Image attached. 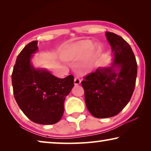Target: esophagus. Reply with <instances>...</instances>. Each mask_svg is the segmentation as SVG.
I'll return each instance as SVG.
<instances>
[{"label": "esophagus", "mask_w": 151, "mask_h": 151, "mask_svg": "<svg viewBox=\"0 0 151 151\" xmlns=\"http://www.w3.org/2000/svg\"><path fill=\"white\" fill-rule=\"evenodd\" d=\"M81 80L78 78H75L74 80V84H75V85H78L81 83Z\"/></svg>", "instance_id": "1"}]
</instances>
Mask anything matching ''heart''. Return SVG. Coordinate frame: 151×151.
Here are the masks:
<instances>
[{
	"instance_id": "heart-1",
	"label": "heart",
	"mask_w": 151,
	"mask_h": 151,
	"mask_svg": "<svg viewBox=\"0 0 151 151\" xmlns=\"http://www.w3.org/2000/svg\"><path fill=\"white\" fill-rule=\"evenodd\" d=\"M100 50V46L97 43H92L89 40H81L68 46L64 53V58L66 60H78L82 58V67L88 71L95 65Z\"/></svg>"
}]
</instances>
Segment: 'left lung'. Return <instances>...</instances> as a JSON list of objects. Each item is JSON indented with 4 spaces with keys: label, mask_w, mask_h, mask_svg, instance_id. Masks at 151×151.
Here are the masks:
<instances>
[{
    "label": "left lung",
    "mask_w": 151,
    "mask_h": 151,
    "mask_svg": "<svg viewBox=\"0 0 151 151\" xmlns=\"http://www.w3.org/2000/svg\"><path fill=\"white\" fill-rule=\"evenodd\" d=\"M111 47L112 63L99 67L82 81L86 106L96 118H109L118 114L133 93L137 64L132 50L121 37L105 33Z\"/></svg>",
    "instance_id": "8db88e82"
}]
</instances>
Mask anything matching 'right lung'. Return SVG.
<instances>
[{
  "instance_id": "add662e5",
  "label": "right lung",
  "mask_w": 151,
  "mask_h": 151,
  "mask_svg": "<svg viewBox=\"0 0 151 151\" xmlns=\"http://www.w3.org/2000/svg\"><path fill=\"white\" fill-rule=\"evenodd\" d=\"M37 40L26 45L18 55L12 74L18 105L30 121L40 124L57 123L62 118L64 103L74 86V77L58 78L47 68H35L32 59L38 52Z\"/></svg>"
}]
</instances>
